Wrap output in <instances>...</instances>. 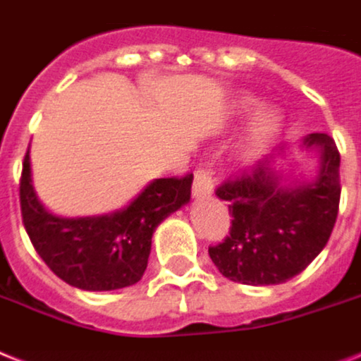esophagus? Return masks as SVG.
I'll use <instances>...</instances> for the list:
<instances>
[{
    "label": "esophagus",
    "instance_id": "1",
    "mask_svg": "<svg viewBox=\"0 0 361 361\" xmlns=\"http://www.w3.org/2000/svg\"><path fill=\"white\" fill-rule=\"evenodd\" d=\"M215 181L209 169H198L195 174V183H192V198H207L213 192Z\"/></svg>",
    "mask_w": 361,
    "mask_h": 361
}]
</instances>
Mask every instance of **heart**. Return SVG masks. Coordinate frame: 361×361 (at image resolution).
<instances>
[{
	"label": "heart",
	"instance_id": "1",
	"mask_svg": "<svg viewBox=\"0 0 361 361\" xmlns=\"http://www.w3.org/2000/svg\"><path fill=\"white\" fill-rule=\"evenodd\" d=\"M257 99L252 94H239L233 99V109L235 113L245 114L250 109ZM283 130V114L274 105H259L250 116L247 135L243 139V145L237 150V159L243 166H250L262 159L271 146L276 142Z\"/></svg>",
	"mask_w": 361,
	"mask_h": 361
}]
</instances>
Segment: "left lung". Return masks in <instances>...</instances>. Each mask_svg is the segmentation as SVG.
<instances>
[{"label": "left lung", "mask_w": 361, "mask_h": 361, "mask_svg": "<svg viewBox=\"0 0 361 361\" xmlns=\"http://www.w3.org/2000/svg\"><path fill=\"white\" fill-rule=\"evenodd\" d=\"M302 152L317 154L313 176L297 165H257L216 189L233 221L224 243L209 247L222 276L247 286H274L297 276L326 247L338 219L339 152L326 133H310Z\"/></svg>", "instance_id": "1"}]
</instances>
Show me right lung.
<instances>
[{"label": "right lung", "instance_id": "obj_1", "mask_svg": "<svg viewBox=\"0 0 361 361\" xmlns=\"http://www.w3.org/2000/svg\"><path fill=\"white\" fill-rule=\"evenodd\" d=\"M192 174L152 180L124 207L92 216H59L38 200L29 150L23 159L20 206L35 250L63 282L83 291H113L142 278L152 235L190 200Z\"/></svg>", "mask_w": 361, "mask_h": 361}]
</instances>
